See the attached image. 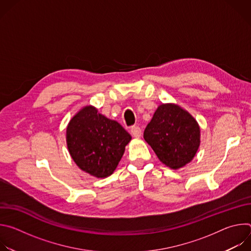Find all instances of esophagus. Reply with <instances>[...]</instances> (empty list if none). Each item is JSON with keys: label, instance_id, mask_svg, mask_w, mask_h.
Returning <instances> with one entry per match:
<instances>
[{"label": "esophagus", "instance_id": "esophagus-1", "mask_svg": "<svg viewBox=\"0 0 251 251\" xmlns=\"http://www.w3.org/2000/svg\"><path fill=\"white\" fill-rule=\"evenodd\" d=\"M131 133L135 138H139L142 134V131H141V128L139 126H132L131 127Z\"/></svg>", "mask_w": 251, "mask_h": 251}]
</instances>
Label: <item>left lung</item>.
I'll use <instances>...</instances> for the list:
<instances>
[{
	"instance_id": "obj_1",
	"label": "left lung",
	"mask_w": 251,
	"mask_h": 251,
	"mask_svg": "<svg viewBox=\"0 0 251 251\" xmlns=\"http://www.w3.org/2000/svg\"><path fill=\"white\" fill-rule=\"evenodd\" d=\"M195 118L175 104H162L144 131V139L160 161L176 170L190 163L200 147Z\"/></svg>"
}]
</instances>
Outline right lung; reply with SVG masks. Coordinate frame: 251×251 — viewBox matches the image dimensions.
<instances>
[{
	"label": "right lung",
	"mask_w": 251,
	"mask_h": 251,
	"mask_svg": "<svg viewBox=\"0 0 251 251\" xmlns=\"http://www.w3.org/2000/svg\"><path fill=\"white\" fill-rule=\"evenodd\" d=\"M130 140V134L118 122L99 114L92 106L82 108L66 129L71 158L82 171L96 177L114 172Z\"/></svg>",
	"instance_id": "right-lung-1"
}]
</instances>
